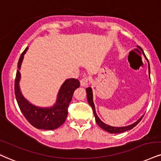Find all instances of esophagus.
Returning a JSON list of instances; mask_svg holds the SVG:
<instances>
[{"instance_id":"esophagus-1","label":"esophagus","mask_w":161,"mask_h":161,"mask_svg":"<svg viewBox=\"0 0 161 161\" xmlns=\"http://www.w3.org/2000/svg\"><path fill=\"white\" fill-rule=\"evenodd\" d=\"M89 82H90V78H89V77H83V78L81 79L80 84L82 86H87L88 85Z\"/></svg>"}]
</instances>
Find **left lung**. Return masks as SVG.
Listing matches in <instances>:
<instances>
[{
    "label": "left lung",
    "instance_id": "obj_1",
    "mask_svg": "<svg viewBox=\"0 0 161 161\" xmlns=\"http://www.w3.org/2000/svg\"><path fill=\"white\" fill-rule=\"evenodd\" d=\"M145 58H146L147 61H148V59H147V58L146 57V56H145ZM148 70H149V74H150V66H149V63H148ZM86 92H87V98H88V103L90 104V106H92V108L93 109V112H94V117H95V121H96L97 124V125L100 126V127H101L103 130L107 131V132H109L110 133H119L125 132V131L133 129V127H135V126H136L137 125H138V123L142 119L143 115L138 120V121H136L135 123H133V124H132V125H130L129 126H126V127H112V126L106 125V124L103 122L101 120H100L99 118H98L97 115L96 114L95 106H94V102H93V94H92V88H90V87H89V88H86Z\"/></svg>",
    "mask_w": 161,
    "mask_h": 161
}]
</instances>
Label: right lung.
Wrapping results in <instances>:
<instances>
[{
    "mask_svg": "<svg viewBox=\"0 0 161 161\" xmlns=\"http://www.w3.org/2000/svg\"><path fill=\"white\" fill-rule=\"evenodd\" d=\"M28 48L24 50L19 58L18 69L15 79V95L21 112L32 126L41 130H55L64 123L68 114V106L74 91L80 86L78 79H67L60 88L56 103L52 107L41 108L29 103L21 93L19 88L20 69L25 54Z\"/></svg>",
    "mask_w": 161,
    "mask_h": 161,
    "instance_id": "1",
    "label": "right lung"
}]
</instances>
